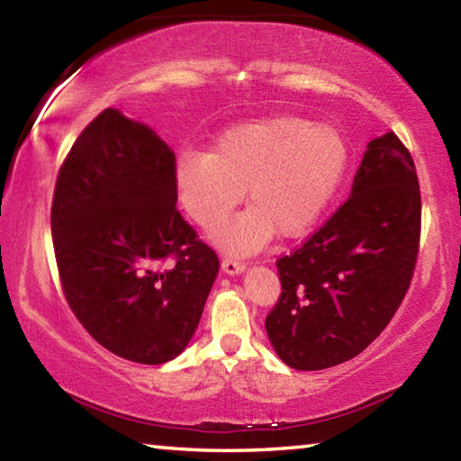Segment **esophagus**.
Listing matches in <instances>:
<instances>
[{
  "label": "esophagus",
  "mask_w": 461,
  "mask_h": 461,
  "mask_svg": "<svg viewBox=\"0 0 461 461\" xmlns=\"http://www.w3.org/2000/svg\"><path fill=\"white\" fill-rule=\"evenodd\" d=\"M221 269H223V273H228V275H240L246 269V265L240 263V260H236V258H223L221 260Z\"/></svg>",
  "instance_id": "1"
}]
</instances>
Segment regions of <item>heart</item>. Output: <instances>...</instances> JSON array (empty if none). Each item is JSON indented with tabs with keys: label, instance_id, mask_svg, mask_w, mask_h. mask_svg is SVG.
<instances>
[{
	"label": "heart",
	"instance_id": "b5f03b06",
	"mask_svg": "<svg viewBox=\"0 0 461 461\" xmlns=\"http://www.w3.org/2000/svg\"><path fill=\"white\" fill-rule=\"evenodd\" d=\"M348 159L338 128L277 115L225 130L211 153L184 150L176 163V190L192 221L211 228L246 187L253 207L218 221L211 238L225 252L252 254L275 231L304 236L339 190Z\"/></svg>",
	"mask_w": 461,
	"mask_h": 461
}]
</instances>
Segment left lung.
Wrapping results in <instances>:
<instances>
[{
    "instance_id": "8db88e82",
    "label": "left lung",
    "mask_w": 461,
    "mask_h": 461,
    "mask_svg": "<svg viewBox=\"0 0 461 461\" xmlns=\"http://www.w3.org/2000/svg\"><path fill=\"white\" fill-rule=\"evenodd\" d=\"M418 240L416 167L387 132L366 144L348 201L277 260L281 296L265 329L279 358L296 370H322L366 349L406 296Z\"/></svg>"
}]
</instances>
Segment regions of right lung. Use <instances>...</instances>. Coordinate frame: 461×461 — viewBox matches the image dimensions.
<instances>
[{
    "label": "right lung",
    "instance_id": "right-lung-1",
    "mask_svg": "<svg viewBox=\"0 0 461 461\" xmlns=\"http://www.w3.org/2000/svg\"><path fill=\"white\" fill-rule=\"evenodd\" d=\"M176 203L174 150L120 109L88 123L59 169L51 233L61 287L82 327L120 358L180 356L219 273Z\"/></svg>",
    "mask_w": 461,
    "mask_h": 461
}]
</instances>
